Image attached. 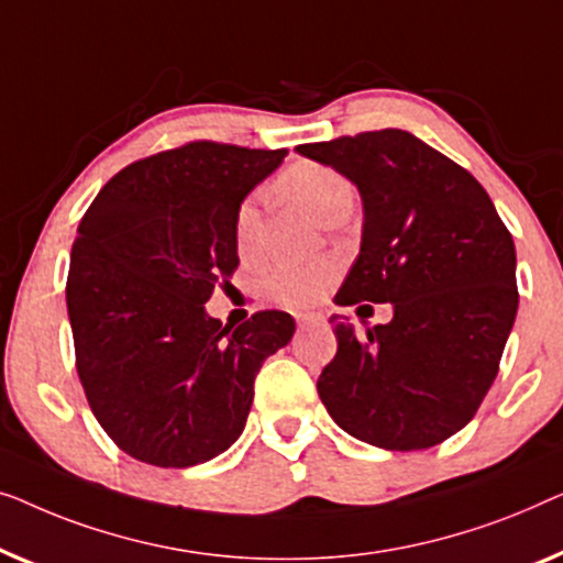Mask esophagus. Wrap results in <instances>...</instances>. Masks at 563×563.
Segmentation results:
<instances>
[{
  "instance_id": "obj_1",
  "label": "esophagus",
  "mask_w": 563,
  "mask_h": 563,
  "mask_svg": "<svg viewBox=\"0 0 563 563\" xmlns=\"http://www.w3.org/2000/svg\"><path fill=\"white\" fill-rule=\"evenodd\" d=\"M298 327H311V323H319L321 316L319 313H298Z\"/></svg>"
}]
</instances>
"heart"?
Returning <instances> with one entry per match:
<instances>
[{
  "instance_id": "b5f03b06",
  "label": "heart",
  "mask_w": 563,
  "mask_h": 563,
  "mask_svg": "<svg viewBox=\"0 0 563 563\" xmlns=\"http://www.w3.org/2000/svg\"><path fill=\"white\" fill-rule=\"evenodd\" d=\"M278 191L296 201L308 217L323 221L339 209L352 206V184L342 173L313 161L288 165L278 178ZM234 240L242 257H252L260 244V209L255 199H247L234 219ZM334 275V265L319 263H275L263 275V290L283 306L300 308L313 303Z\"/></svg>"
}]
</instances>
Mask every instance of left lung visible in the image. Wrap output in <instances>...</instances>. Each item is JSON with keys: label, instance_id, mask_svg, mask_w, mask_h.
<instances>
[{"label": "left lung", "instance_id": "left-lung-1", "mask_svg": "<svg viewBox=\"0 0 563 563\" xmlns=\"http://www.w3.org/2000/svg\"><path fill=\"white\" fill-rule=\"evenodd\" d=\"M296 150L362 196L360 255L336 303H393V321L364 334L331 316L339 350L316 383L321 402L372 446H437L497 377L518 313L512 236L477 178L406 130Z\"/></svg>", "mask_w": 563, "mask_h": 563}]
</instances>
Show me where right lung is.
<instances>
[{
    "label": "right lung",
    "instance_id": "obj_1",
    "mask_svg": "<svg viewBox=\"0 0 563 563\" xmlns=\"http://www.w3.org/2000/svg\"><path fill=\"white\" fill-rule=\"evenodd\" d=\"M285 155L186 142L126 165L84 213L66 285L76 369L124 454L184 470L244 431L257 372L296 321L260 311L232 329L203 303L240 265L244 196Z\"/></svg>",
    "mask_w": 563,
    "mask_h": 563
}]
</instances>
